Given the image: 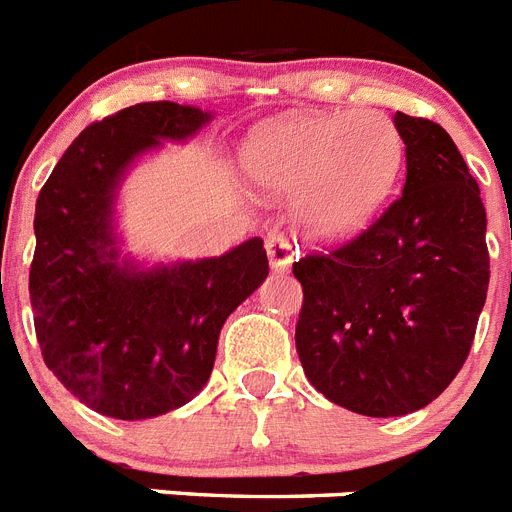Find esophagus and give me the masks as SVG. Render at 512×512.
<instances>
[{
  "label": "esophagus",
  "mask_w": 512,
  "mask_h": 512,
  "mask_svg": "<svg viewBox=\"0 0 512 512\" xmlns=\"http://www.w3.org/2000/svg\"><path fill=\"white\" fill-rule=\"evenodd\" d=\"M267 256L275 272H288L296 256V243L288 235H269L267 237Z\"/></svg>",
  "instance_id": "1"
}]
</instances>
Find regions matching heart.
<instances>
[{"label": "heart", "mask_w": 512, "mask_h": 512, "mask_svg": "<svg viewBox=\"0 0 512 512\" xmlns=\"http://www.w3.org/2000/svg\"><path fill=\"white\" fill-rule=\"evenodd\" d=\"M402 161V134L378 110L282 118L245 147L253 182L275 195H301V219L320 237L362 230L394 190Z\"/></svg>", "instance_id": "b5f03b06"}]
</instances>
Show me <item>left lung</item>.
I'll return each mask as SVG.
<instances>
[{
  "label": "left lung",
  "mask_w": 512,
  "mask_h": 512,
  "mask_svg": "<svg viewBox=\"0 0 512 512\" xmlns=\"http://www.w3.org/2000/svg\"><path fill=\"white\" fill-rule=\"evenodd\" d=\"M402 195L357 237L293 264L296 351L330 402L367 418L431 404L468 359L489 290L486 211L444 129L396 113Z\"/></svg>",
  "instance_id": "left-lung-1"
}]
</instances>
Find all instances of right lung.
Wrapping results in <instances>:
<instances>
[{"mask_svg": "<svg viewBox=\"0 0 512 512\" xmlns=\"http://www.w3.org/2000/svg\"><path fill=\"white\" fill-rule=\"evenodd\" d=\"M208 118L163 100L94 121L36 198L28 275L36 341L55 378L108 418H158L198 396L224 320L269 275L261 237L147 272L118 264L113 198L124 171L161 140L192 137Z\"/></svg>", "mask_w": 512, "mask_h": 512, "instance_id": "obj_1", "label": "right lung"}]
</instances>
